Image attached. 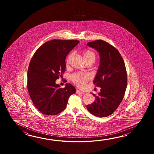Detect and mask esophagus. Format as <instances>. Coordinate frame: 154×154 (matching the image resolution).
<instances>
[{
    "instance_id": "1",
    "label": "esophagus",
    "mask_w": 154,
    "mask_h": 154,
    "mask_svg": "<svg viewBox=\"0 0 154 154\" xmlns=\"http://www.w3.org/2000/svg\"><path fill=\"white\" fill-rule=\"evenodd\" d=\"M76 94H83L84 93H83L82 92L80 91V90H76Z\"/></svg>"
}]
</instances>
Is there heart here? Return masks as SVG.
Instances as JSON below:
<instances>
[{"label": "heart", "instance_id": "b5f03b06", "mask_svg": "<svg viewBox=\"0 0 154 154\" xmlns=\"http://www.w3.org/2000/svg\"><path fill=\"white\" fill-rule=\"evenodd\" d=\"M72 56L73 53H70L69 56H68L66 61L67 63H69L71 59L72 58ZM84 56L86 60L91 58L95 59L96 58L94 52L88 49L85 50L84 51ZM90 78V75L86 73H76L71 76V79L73 82L80 88H84Z\"/></svg>", "mask_w": 154, "mask_h": 154}]
</instances>
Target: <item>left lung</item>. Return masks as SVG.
I'll use <instances>...</instances> for the list:
<instances>
[{"mask_svg": "<svg viewBox=\"0 0 154 154\" xmlns=\"http://www.w3.org/2000/svg\"><path fill=\"white\" fill-rule=\"evenodd\" d=\"M96 49L100 56V65L94 83L101 88L96 100L86 108L98 117H105L113 113L123 98L127 86V74L124 60L118 50L102 40L87 43Z\"/></svg>", "mask_w": 154, "mask_h": 154, "instance_id": "8db88e82", "label": "left lung"}]
</instances>
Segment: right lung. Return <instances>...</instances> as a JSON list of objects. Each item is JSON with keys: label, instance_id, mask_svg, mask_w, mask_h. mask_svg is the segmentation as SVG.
Returning <instances> with one entry per match:
<instances>
[{"label": "right lung", "instance_id": "right-lung-1", "mask_svg": "<svg viewBox=\"0 0 154 154\" xmlns=\"http://www.w3.org/2000/svg\"><path fill=\"white\" fill-rule=\"evenodd\" d=\"M79 43L77 40L53 39L45 43L33 56L27 72V88L36 108L46 115H56L66 106L76 89L70 84L60 88L56 80L66 68V58Z\"/></svg>", "mask_w": 154, "mask_h": 154}]
</instances>
